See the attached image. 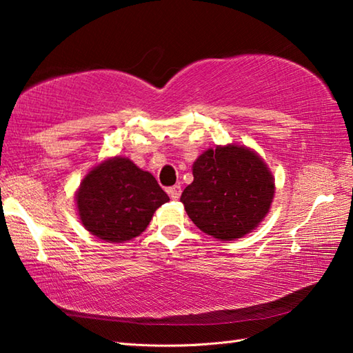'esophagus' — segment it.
<instances>
[{"mask_svg":"<svg viewBox=\"0 0 353 353\" xmlns=\"http://www.w3.org/2000/svg\"><path fill=\"white\" fill-rule=\"evenodd\" d=\"M167 192H168V196H170L172 200H179V197H181V194H182L181 185H174V186H171V188H168V190H167Z\"/></svg>","mask_w":353,"mask_h":353,"instance_id":"1","label":"esophagus"}]
</instances>
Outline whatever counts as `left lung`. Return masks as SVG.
Here are the masks:
<instances>
[{
	"instance_id": "8db88e82",
	"label": "left lung",
	"mask_w": 353,
	"mask_h": 353,
	"mask_svg": "<svg viewBox=\"0 0 353 353\" xmlns=\"http://www.w3.org/2000/svg\"><path fill=\"white\" fill-rule=\"evenodd\" d=\"M194 181L181 201L196 226L221 241L243 238L265 219L274 197L267 163L243 145H219L192 165Z\"/></svg>"
}]
</instances>
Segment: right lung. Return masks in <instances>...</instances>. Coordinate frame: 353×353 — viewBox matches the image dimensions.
I'll return each mask as SVG.
<instances>
[{
  "mask_svg": "<svg viewBox=\"0 0 353 353\" xmlns=\"http://www.w3.org/2000/svg\"><path fill=\"white\" fill-rule=\"evenodd\" d=\"M167 196L153 174L127 157H110L85 176L76 194L85 229L108 243L130 241L141 235Z\"/></svg>",
  "mask_w": 353,
  "mask_h": 353,
  "instance_id": "right-lung-1",
  "label": "right lung"
}]
</instances>
